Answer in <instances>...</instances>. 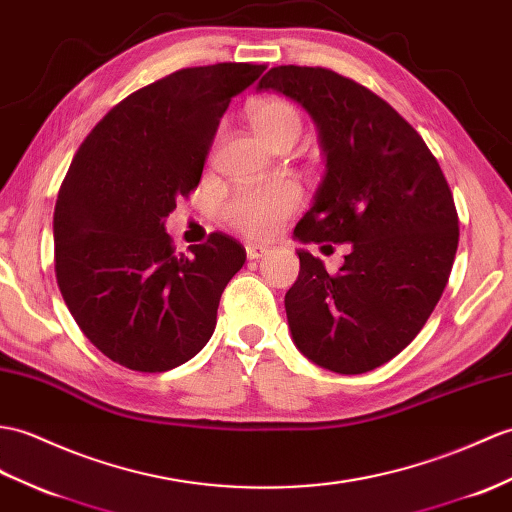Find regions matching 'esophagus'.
<instances>
[{"label":"esophagus","mask_w":512,"mask_h":512,"mask_svg":"<svg viewBox=\"0 0 512 512\" xmlns=\"http://www.w3.org/2000/svg\"><path fill=\"white\" fill-rule=\"evenodd\" d=\"M270 253L268 246H261V244H246V255L248 259H261Z\"/></svg>","instance_id":"obj_1"}]
</instances>
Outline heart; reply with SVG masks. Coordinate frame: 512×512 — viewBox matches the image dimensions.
<instances>
[{
    "mask_svg": "<svg viewBox=\"0 0 512 512\" xmlns=\"http://www.w3.org/2000/svg\"><path fill=\"white\" fill-rule=\"evenodd\" d=\"M255 133L268 146L277 148L285 141H296L301 133V113L296 106L270 95L257 100L248 111ZM301 202V194L294 183L277 181L259 187H235L220 205L222 220L235 231L251 237H268L275 233L285 218H290Z\"/></svg>",
    "mask_w": 512,
    "mask_h": 512,
    "instance_id": "b5f03b06",
    "label": "heart"
}]
</instances>
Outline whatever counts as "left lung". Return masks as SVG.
I'll list each match as a JSON object with an SVG mask.
<instances>
[{
  "label": "left lung",
  "instance_id": "1",
  "mask_svg": "<svg viewBox=\"0 0 512 512\" xmlns=\"http://www.w3.org/2000/svg\"><path fill=\"white\" fill-rule=\"evenodd\" d=\"M303 104L327 172L301 242H351L331 275L307 251L285 294L296 347L342 375L373 371L417 338L441 299L458 248V211L423 137L360 82L325 67L281 65L259 80Z\"/></svg>",
  "mask_w": 512,
  "mask_h": 512
}]
</instances>
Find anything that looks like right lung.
Wrapping results in <instances>:
<instances>
[{
  "mask_svg": "<svg viewBox=\"0 0 512 512\" xmlns=\"http://www.w3.org/2000/svg\"><path fill=\"white\" fill-rule=\"evenodd\" d=\"M264 69L185 67L130 93L93 126L58 189V290L93 347L130 371L192 360L244 266V246L220 231L178 255L163 220L198 187L233 95Z\"/></svg>",
  "mask_w": 512,
  "mask_h": 512,
  "instance_id": "add662e5",
  "label": "right lung"
}]
</instances>
